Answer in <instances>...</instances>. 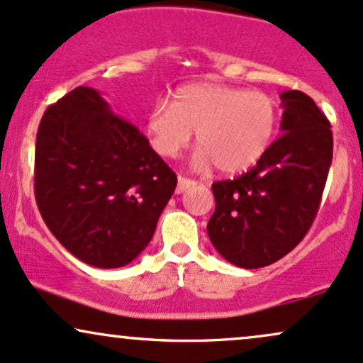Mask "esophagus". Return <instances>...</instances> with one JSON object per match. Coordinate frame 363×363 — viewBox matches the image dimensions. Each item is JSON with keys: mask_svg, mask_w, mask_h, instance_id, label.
I'll list each match as a JSON object with an SVG mask.
<instances>
[{"mask_svg": "<svg viewBox=\"0 0 363 363\" xmlns=\"http://www.w3.org/2000/svg\"><path fill=\"white\" fill-rule=\"evenodd\" d=\"M197 183L194 180H190V178H185V177H178V185H177V194H183L185 190L191 189V186H195Z\"/></svg>", "mask_w": 363, "mask_h": 363, "instance_id": "1", "label": "esophagus"}]
</instances>
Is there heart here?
Returning <instances> with one entry per match:
<instances>
[{
  "mask_svg": "<svg viewBox=\"0 0 363 363\" xmlns=\"http://www.w3.org/2000/svg\"><path fill=\"white\" fill-rule=\"evenodd\" d=\"M279 105L263 91L197 81L173 93L172 105L156 104L146 117V130L157 155L177 157L197 132L195 163L217 164L223 173L253 168L274 144Z\"/></svg>",
  "mask_w": 363,
  "mask_h": 363,
  "instance_id": "1",
  "label": "heart"
}]
</instances>
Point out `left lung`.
Returning <instances> with one entry per match:
<instances>
[{"mask_svg":"<svg viewBox=\"0 0 363 363\" xmlns=\"http://www.w3.org/2000/svg\"><path fill=\"white\" fill-rule=\"evenodd\" d=\"M280 135L255 168L212 183L216 211L207 233L224 259L240 268L272 265L296 248L318 214L333 160V134L314 100L280 93Z\"/></svg>","mask_w":363,"mask_h":363,"instance_id":"obj_1","label":"left lung"}]
</instances>
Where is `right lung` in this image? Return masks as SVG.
Masks as SVG:
<instances>
[{"label":"right lung","instance_id":"obj_1","mask_svg":"<svg viewBox=\"0 0 363 363\" xmlns=\"http://www.w3.org/2000/svg\"><path fill=\"white\" fill-rule=\"evenodd\" d=\"M177 174L95 88L50 105L35 140V200L57 241L81 262L118 268L143 253Z\"/></svg>","mask_w":363,"mask_h":363}]
</instances>
